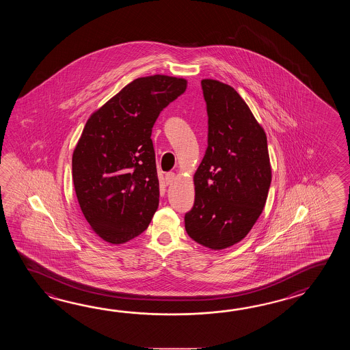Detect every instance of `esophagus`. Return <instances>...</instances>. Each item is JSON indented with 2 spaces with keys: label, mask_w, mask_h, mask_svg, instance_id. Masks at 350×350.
<instances>
[{
  "label": "esophagus",
  "mask_w": 350,
  "mask_h": 350,
  "mask_svg": "<svg viewBox=\"0 0 350 350\" xmlns=\"http://www.w3.org/2000/svg\"><path fill=\"white\" fill-rule=\"evenodd\" d=\"M175 178H176L175 172H167V174L165 175V181H166L167 185H172V183L175 181Z\"/></svg>",
  "instance_id": "34e87169"
}]
</instances>
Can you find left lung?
Returning a JSON list of instances; mask_svg holds the SVG:
<instances>
[{
    "label": "left lung",
    "instance_id": "obj_1",
    "mask_svg": "<svg viewBox=\"0 0 350 350\" xmlns=\"http://www.w3.org/2000/svg\"><path fill=\"white\" fill-rule=\"evenodd\" d=\"M208 111V148L193 175L195 201L187 235L221 250L245 238L259 219L271 183L267 135L238 92L201 81Z\"/></svg>",
    "mask_w": 350,
    "mask_h": 350
}]
</instances>
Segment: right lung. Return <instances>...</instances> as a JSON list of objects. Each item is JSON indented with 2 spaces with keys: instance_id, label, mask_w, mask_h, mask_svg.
<instances>
[{
  "instance_id": "obj_1",
  "label": "right lung",
  "mask_w": 350,
  "mask_h": 350,
  "mask_svg": "<svg viewBox=\"0 0 350 350\" xmlns=\"http://www.w3.org/2000/svg\"><path fill=\"white\" fill-rule=\"evenodd\" d=\"M185 79L139 77L94 112L72 155L75 191L91 229L110 244L146 230L159 206L151 131L160 112L185 92Z\"/></svg>"
}]
</instances>
